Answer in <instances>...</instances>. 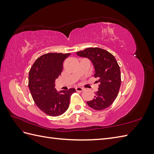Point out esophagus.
<instances>
[{
    "label": "esophagus",
    "instance_id": "34e87169",
    "mask_svg": "<svg viewBox=\"0 0 154 154\" xmlns=\"http://www.w3.org/2000/svg\"><path fill=\"white\" fill-rule=\"evenodd\" d=\"M75 90H76V91H77V92H82V91H84V89H83L82 87H76L75 88Z\"/></svg>",
    "mask_w": 154,
    "mask_h": 154
}]
</instances>
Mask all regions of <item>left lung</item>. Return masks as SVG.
Instances as JSON below:
<instances>
[{"label": "left lung", "instance_id": "1", "mask_svg": "<svg viewBox=\"0 0 154 154\" xmlns=\"http://www.w3.org/2000/svg\"><path fill=\"white\" fill-rule=\"evenodd\" d=\"M78 56L87 57L94 65V77L99 83V90L94 93L92 100L87 102L93 109L101 110L113 103L117 97L121 85V75L115 57L109 51L99 48H89L77 51Z\"/></svg>", "mask_w": 154, "mask_h": 154}]
</instances>
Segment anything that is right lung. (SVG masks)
Returning <instances> with one entry per match:
<instances>
[{
  "label": "right lung",
  "instance_id": "right-lung-1",
  "mask_svg": "<svg viewBox=\"0 0 154 154\" xmlns=\"http://www.w3.org/2000/svg\"><path fill=\"white\" fill-rule=\"evenodd\" d=\"M71 54L49 53L35 61L28 76V87L34 103L42 112L49 116L61 115L69 106L70 97L75 92L55 89V79L63 69V62Z\"/></svg>",
  "mask_w": 154,
  "mask_h": 154
}]
</instances>
